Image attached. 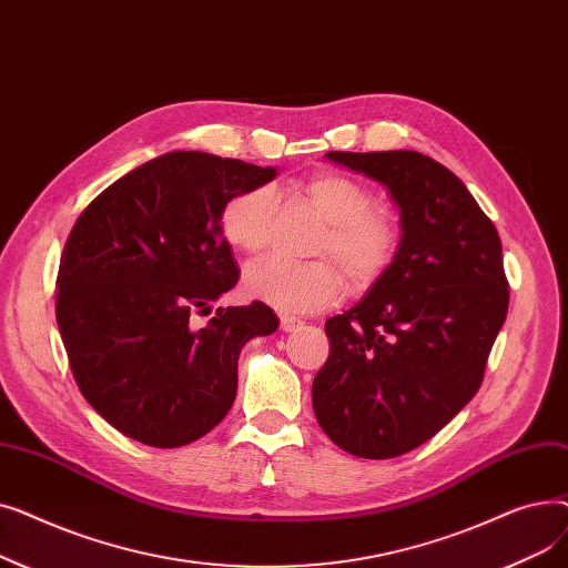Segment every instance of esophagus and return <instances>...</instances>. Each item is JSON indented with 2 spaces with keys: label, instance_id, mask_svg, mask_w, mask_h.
Returning a JSON list of instances; mask_svg holds the SVG:
<instances>
[{
  "label": "esophagus",
  "instance_id": "obj_1",
  "mask_svg": "<svg viewBox=\"0 0 568 568\" xmlns=\"http://www.w3.org/2000/svg\"><path fill=\"white\" fill-rule=\"evenodd\" d=\"M302 326H304V322H302L300 317H294V315H281V329H283L285 334L300 332Z\"/></svg>",
  "mask_w": 568,
  "mask_h": 568
}]
</instances>
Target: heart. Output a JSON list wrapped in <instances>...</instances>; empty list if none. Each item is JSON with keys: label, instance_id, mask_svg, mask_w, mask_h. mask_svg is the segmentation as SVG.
Listing matches in <instances>:
<instances>
[{"label": "heart", "instance_id": "1", "mask_svg": "<svg viewBox=\"0 0 568 568\" xmlns=\"http://www.w3.org/2000/svg\"><path fill=\"white\" fill-rule=\"evenodd\" d=\"M302 193L326 223L313 248V255L324 260L308 264L262 260L248 266L242 283L248 300L285 315L317 313L338 304L347 292V281L354 292H368L392 272L403 246L398 221L373 206V191L356 179L341 172H317L302 184ZM272 219V189L251 186L223 202L219 230L234 251L257 255L268 244Z\"/></svg>", "mask_w": 568, "mask_h": 568}]
</instances>
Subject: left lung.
I'll list each match as a JSON object with an SVG mask.
<instances>
[{"label": "left lung", "instance_id": "1", "mask_svg": "<svg viewBox=\"0 0 568 568\" xmlns=\"http://www.w3.org/2000/svg\"><path fill=\"white\" fill-rule=\"evenodd\" d=\"M389 189L403 246L392 272L329 317L313 382L322 430L343 452L386 460L437 435L479 392L509 311L493 221L460 179L419 152H329Z\"/></svg>", "mask_w": 568, "mask_h": 568}]
</instances>
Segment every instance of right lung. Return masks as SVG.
<instances>
[{
	"mask_svg": "<svg viewBox=\"0 0 568 568\" xmlns=\"http://www.w3.org/2000/svg\"><path fill=\"white\" fill-rule=\"evenodd\" d=\"M276 176L236 159L170 152L84 206L57 274L54 313L84 400L119 433L156 449L186 446L230 412L236 362L278 329L262 302L193 313L239 281L219 230L223 202Z\"/></svg>",
	"mask_w": 568,
	"mask_h": 568,
	"instance_id": "add662e5",
	"label": "right lung"
}]
</instances>
